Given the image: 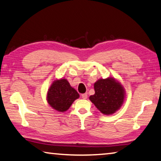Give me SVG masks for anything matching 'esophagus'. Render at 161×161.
<instances>
[{"label":"esophagus","mask_w":161,"mask_h":161,"mask_svg":"<svg viewBox=\"0 0 161 161\" xmlns=\"http://www.w3.org/2000/svg\"><path fill=\"white\" fill-rule=\"evenodd\" d=\"M81 98H82V99H87V93L81 94Z\"/></svg>","instance_id":"34e87169"}]
</instances>
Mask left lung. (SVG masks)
I'll return each mask as SVG.
<instances>
[{
	"instance_id": "obj_1",
	"label": "left lung",
	"mask_w": 161,
	"mask_h": 161,
	"mask_svg": "<svg viewBox=\"0 0 161 161\" xmlns=\"http://www.w3.org/2000/svg\"><path fill=\"white\" fill-rule=\"evenodd\" d=\"M95 94L89 97L100 112L111 115L123 105L125 90L122 84L113 77L100 79L94 84Z\"/></svg>"
}]
</instances>
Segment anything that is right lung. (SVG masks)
Masks as SVG:
<instances>
[{"label":"right lung","instance_id":"obj_1","mask_svg":"<svg viewBox=\"0 0 161 161\" xmlns=\"http://www.w3.org/2000/svg\"><path fill=\"white\" fill-rule=\"evenodd\" d=\"M80 94L70 86L66 79L54 80L49 88L47 101L50 107L59 112H64L78 98Z\"/></svg>","mask_w":161,"mask_h":161}]
</instances>
